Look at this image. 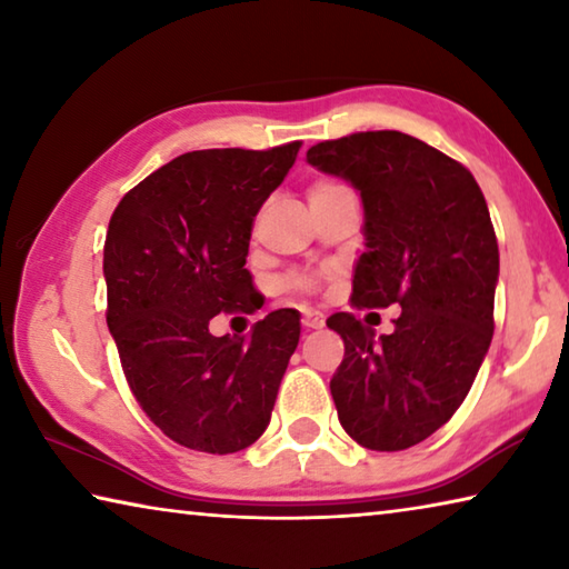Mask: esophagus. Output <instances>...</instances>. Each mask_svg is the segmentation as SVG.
<instances>
[{
  "label": "esophagus",
  "mask_w": 569,
  "mask_h": 569,
  "mask_svg": "<svg viewBox=\"0 0 569 569\" xmlns=\"http://www.w3.org/2000/svg\"><path fill=\"white\" fill-rule=\"evenodd\" d=\"M303 329H321L323 326V316L319 311H303Z\"/></svg>",
  "instance_id": "34e87169"
}]
</instances>
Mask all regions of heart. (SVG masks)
<instances>
[{
	"mask_svg": "<svg viewBox=\"0 0 569 569\" xmlns=\"http://www.w3.org/2000/svg\"><path fill=\"white\" fill-rule=\"evenodd\" d=\"M343 190H349V188H346L341 180H336V178H316L311 182V188H308V198H311V203H313V200L339 196V192H343ZM316 286H319V278L308 276V273H291L283 281V288H288V291H303V293L316 291Z\"/></svg>",
	"mask_w": 569,
	"mask_h": 569,
	"instance_id": "heart-1",
	"label": "heart"
}]
</instances>
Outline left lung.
I'll use <instances>...</instances> for the list:
<instances>
[{"instance_id": "obj_1", "label": "left lung", "mask_w": 569, "mask_h": 569, "mask_svg": "<svg viewBox=\"0 0 569 569\" xmlns=\"http://www.w3.org/2000/svg\"><path fill=\"white\" fill-rule=\"evenodd\" d=\"M306 158L361 192L351 303L401 306L379 339L353 313L326 321L343 339L339 421L366 449H409L455 417L492 343L499 248L487 200L461 162L397 130L323 140Z\"/></svg>"}]
</instances>
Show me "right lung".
Instances as JSON below:
<instances>
[{"mask_svg":"<svg viewBox=\"0 0 569 569\" xmlns=\"http://www.w3.org/2000/svg\"><path fill=\"white\" fill-rule=\"evenodd\" d=\"M298 150L301 140L186 152L124 192L110 218L104 316L132 397L180 447L233 455L271 421L298 313H268L250 341L213 336L208 323L256 308L250 230Z\"/></svg>","mask_w":569,"mask_h":569,"instance_id":"obj_1","label":"right lung"}]
</instances>
